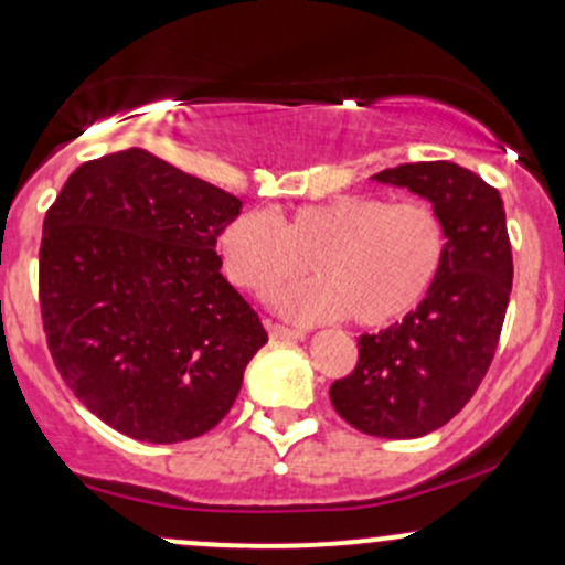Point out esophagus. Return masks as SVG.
<instances>
[{"instance_id": "obj_1", "label": "esophagus", "mask_w": 565, "mask_h": 565, "mask_svg": "<svg viewBox=\"0 0 565 565\" xmlns=\"http://www.w3.org/2000/svg\"><path fill=\"white\" fill-rule=\"evenodd\" d=\"M266 331H269L271 339H277V341L303 339L301 331H294V328H285V326H280V322H271V320H266Z\"/></svg>"}]
</instances>
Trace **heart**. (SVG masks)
I'll return each mask as SVG.
<instances>
[{
    "mask_svg": "<svg viewBox=\"0 0 565 565\" xmlns=\"http://www.w3.org/2000/svg\"><path fill=\"white\" fill-rule=\"evenodd\" d=\"M446 248V224L429 202L376 194L301 205L282 224L266 211H248L218 239L230 280L256 296L312 266L315 280L275 296L282 315L299 322L350 315L367 328L401 320L429 294Z\"/></svg>",
    "mask_w": 565,
    "mask_h": 565,
    "instance_id": "obj_1",
    "label": "heart"
}]
</instances>
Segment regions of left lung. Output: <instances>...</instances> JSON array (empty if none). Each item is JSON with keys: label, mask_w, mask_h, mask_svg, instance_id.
I'll use <instances>...</instances> for the list:
<instances>
[{"label": "left lung", "mask_w": 565, "mask_h": 565, "mask_svg": "<svg viewBox=\"0 0 565 565\" xmlns=\"http://www.w3.org/2000/svg\"><path fill=\"white\" fill-rule=\"evenodd\" d=\"M373 181L408 189L440 213L446 262L403 322L360 335L350 376L331 386L335 414L365 435L411 440L435 433L483 382L512 290L504 202L456 162H408Z\"/></svg>", "instance_id": "left-lung-1"}]
</instances>
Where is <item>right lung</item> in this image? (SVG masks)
<instances>
[{
  "instance_id": "1",
  "label": "right lung",
  "mask_w": 565,
  "mask_h": 565,
  "mask_svg": "<svg viewBox=\"0 0 565 565\" xmlns=\"http://www.w3.org/2000/svg\"><path fill=\"white\" fill-rule=\"evenodd\" d=\"M243 202L143 149L79 164L42 226L40 307L63 382L143 443L230 414L266 335L221 275L215 237Z\"/></svg>"
}]
</instances>
